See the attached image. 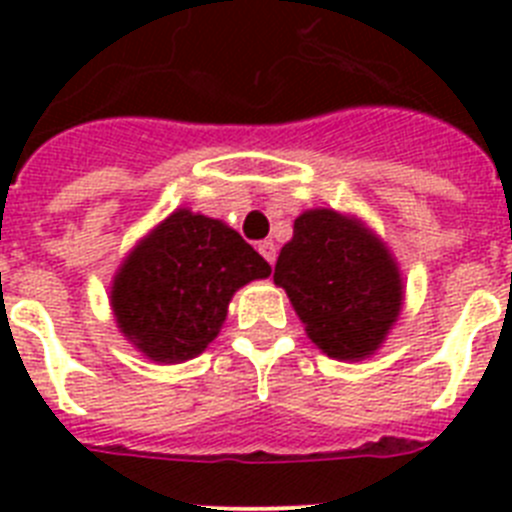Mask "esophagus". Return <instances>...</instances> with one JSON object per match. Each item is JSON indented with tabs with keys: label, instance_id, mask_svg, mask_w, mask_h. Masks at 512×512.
<instances>
[{
	"label": "esophagus",
	"instance_id": "1",
	"mask_svg": "<svg viewBox=\"0 0 512 512\" xmlns=\"http://www.w3.org/2000/svg\"><path fill=\"white\" fill-rule=\"evenodd\" d=\"M256 248H259V253L264 256L266 261H269V264H274V261H277V246H274V241H261Z\"/></svg>",
	"mask_w": 512,
	"mask_h": 512
}]
</instances>
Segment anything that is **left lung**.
<instances>
[{
    "instance_id": "1",
    "label": "left lung",
    "mask_w": 512,
    "mask_h": 512,
    "mask_svg": "<svg viewBox=\"0 0 512 512\" xmlns=\"http://www.w3.org/2000/svg\"><path fill=\"white\" fill-rule=\"evenodd\" d=\"M274 282L330 359L359 361L384 343L402 307V277L390 248L351 215L307 210L284 243Z\"/></svg>"
}]
</instances>
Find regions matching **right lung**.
<instances>
[{
	"mask_svg": "<svg viewBox=\"0 0 512 512\" xmlns=\"http://www.w3.org/2000/svg\"><path fill=\"white\" fill-rule=\"evenodd\" d=\"M271 266L220 220L182 210L130 251L112 282L117 328L161 364L200 356L220 333L230 297Z\"/></svg>",
	"mask_w": 512,
	"mask_h": 512,
	"instance_id": "right-lung-1",
	"label": "right lung"
}]
</instances>
